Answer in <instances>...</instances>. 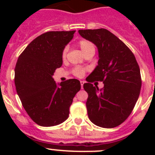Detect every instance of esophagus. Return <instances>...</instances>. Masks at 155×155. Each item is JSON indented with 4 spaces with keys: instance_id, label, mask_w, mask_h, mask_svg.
Wrapping results in <instances>:
<instances>
[{
    "instance_id": "1",
    "label": "esophagus",
    "mask_w": 155,
    "mask_h": 155,
    "mask_svg": "<svg viewBox=\"0 0 155 155\" xmlns=\"http://www.w3.org/2000/svg\"><path fill=\"white\" fill-rule=\"evenodd\" d=\"M81 88H83V85H84V81H81Z\"/></svg>"
}]
</instances>
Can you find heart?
<instances>
[{
	"mask_svg": "<svg viewBox=\"0 0 155 155\" xmlns=\"http://www.w3.org/2000/svg\"><path fill=\"white\" fill-rule=\"evenodd\" d=\"M78 46L80 47L81 51L83 52V53L85 56L88 55V54H94V52H95L94 45L93 44L91 41L87 40V39H81V40L79 41ZM67 52H68V49L64 48L62 52L63 58H65L66 57ZM84 72H85V69L84 68H81V67H75L73 69V71H72L73 74L76 77H78V78H81V77L83 76Z\"/></svg>",
	"mask_w": 155,
	"mask_h": 155,
	"instance_id": "1",
	"label": "heart"
}]
</instances>
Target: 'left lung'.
<instances>
[{
  "label": "left lung",
  "mask_w": 155,
  "mask_h": 155,
  "mask_svg": "<svg viewBox=\"0 0 155 155\" xmlns=\"http://www.w3.org/2000/svg\"><path fill=\"white\" fill-rule=\"evenodd\" d=\"M83 38L91 41L98 50V66L87 77L84 89L88 118L98 127L113 128L123 124L132 113L141 88L139 65L128 46L105 29L79 30ZM102 81L98 90L91 84Z\"/></svg>",
  "instance_id": "1"
}]
</instances>
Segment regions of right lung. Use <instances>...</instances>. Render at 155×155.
Segmentation results:
<instances>
[{"label":"right lung","mask_w":155,"mask_h":155,"mask_svg":"<svg viewBox=\"0 0 155 155\" xmlns=\"http://www.w3.org/2000/svg\"><path fill=\"white\" fill-rule=\"evenodd\" d=\"M74 32L51 31L42 34L27 46L16 63V91L30 118L42 127L65 121L74 97L81 89L77 79L57 85L53 78L56 70L62 66V52Z\"/></svg>","instance_id":"right-lung-1"}]
</instances>
